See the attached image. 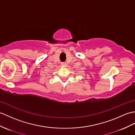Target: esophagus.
<instances>
[{"label": "esophagus", "mask_w": 135, "mask_h": 135, "mask_svg": "<svg viewBox=\"0 0 135 135\" xmlns=\"http://www.w3.org/2000/svg\"><path fill=\"white\" fill-rule=\"evenodd\" d=\"M61 65H62V66H66L67 63L66 62H61Z\"/></svg>", "instance_id": "esophagus-1"}]
</instances>
